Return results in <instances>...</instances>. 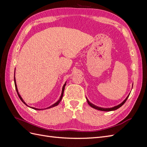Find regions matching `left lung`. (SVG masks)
Segmentation results:
<instances>
[{
  "mask_svg": "<svg viewBox=\"0 0 147 147\" xmlns=\"http://www.w3.org/2000/svg\"><path fill=\"white\" fill-rule=\"evenodd\" d=\"M132 86H133V85H132ZM129 96V95L126 97V98L125 99H124V100L121 102V104H119V105H117V106H115V107H112V108H102V107H97V106L94 105L93 104L91 103V102L88 100L87 98H86V100H87V102H88V104L89 105H90L91 107H92L93 109H96V110H100V111H105V112H110V111H113V110H117V109H119V107H121L124 103H125L126 101L127 100Z\"/></svg>",
  "mask_w": 147,
  "mask_h": 147,
  "instance_id": "8db88e82",
  "label": "left lung"
}]
</instances>
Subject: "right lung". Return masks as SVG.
<instances>
[{"label": "right lung", "mask_w": 147, "mask_h": 147, "mask_svg": "<svg viewBox=\"0 0 147 147\" xmlns=\"http://www.w3.org/2000/svg\"><path fill=\"white\" fill-rule=\"evenodd\" d=\"M14 82H15V88H16V92H17V93H18V96H19V97H20V99H21V100L23 102V103L26 105H27L28 107H29V105H27V104L26 103V102L24 101V100L23 99V98H22L21 97V96H20V93H19V92H18V88H17V85H16V79H15V76H14ZM65 84H66V82H65V83H64V86H63V89H62V92H61V96H60V97H59V99L57 100L56 102H55V104H53V105H51V106H50V107H47V108H46V109H37V108H35V107H30L31 109H34V110H44V109H50V108H52V107H55V106H57V105H58L59 104V102L61 101V100H62V98H63V94H64V89H65Z\"/></svg>", "instance_id": "add662e5"}]
</instances>
